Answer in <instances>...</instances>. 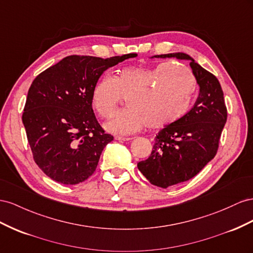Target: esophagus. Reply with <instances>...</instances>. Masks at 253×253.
Instances as JSON below:
<instances>
[{
  "label": "esophagus",
  "mask_w": 253,
  "mask_h": 253,
  "mask_svg": "<svg viewBox=\"0 0 253 253\" xmlns=\"http://www.w3.org/2000/svg\"><path fill=\"white\" fill-rule=\"evenodd\" d=\"M114 139L118 140V141H122V142H126V141H130L131 140L130 138H125V136H119V135L115 136Z\"/></svg>",
  "instance_id": "esophagus-1"
}]
</instances>
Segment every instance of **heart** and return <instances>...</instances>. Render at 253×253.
<instances>
[{"mask_svg":"<svg viewBox=\"0 0 253 253\" xmlns=\"http://www.w3.org/2000/svg\"><path fill=\"white\" fill-rule=\"evenodd\" d=\"M196 86L192 72L174 61L157 66H128L113 77L104 75L94 84L91 105L104 119L117 110L121 98L128 109L117 113L105 124L108 131L128 135L174 124L189 111Z\"/></svg>","mask_w":253,"mask_h":253,"instance_id":"1","label":"heart"}]
</instances>
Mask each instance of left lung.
<instances>
[{
    "mask_svg": "<svg viewBox=\"0 0 253 253\" xmlns=\"http://www.w3.org/2000/svg\"><path fill=\"white\" fill-rule=\"evenodd\" d=\"M154 57L190 60L199 84V95L192 109L159 131L150 156L138 163L139 170L151 184L167 189L192 179L215 157L227 122V107L218 79L191 56L171 53Z\"/></svg>",
    "mask_w": 253,
    "mask_h": 253,
    "instance_id": "obj_1",
    "label": "left lung"
}]
</instances>
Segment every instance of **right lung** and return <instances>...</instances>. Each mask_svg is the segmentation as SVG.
Listing matches in <instances>:
<instances>
[{"mask_svg":"<svg viewBox=\"0 0 253 253\" xmlns=\"http://www.w3.org/2000/svg\"><path fill=\"white\" fill-rule=\"evenodd\" d=\"M131 57L71 55L34 79L22 122L36 164L54 181L78 184L95 171L113 136L93 112L92 88L107 69Z\"/></svg>","mask_w":253,"mask_h":253,"instance_id":"obj_1","label":"right lung"}]
</instances>
